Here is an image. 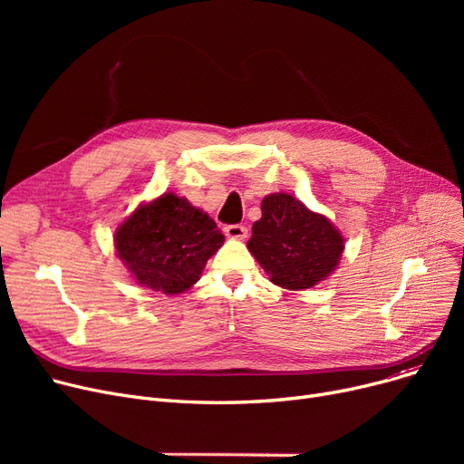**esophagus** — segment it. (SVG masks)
Returning <instances> with one entry per match:
<instances>
[{
	"label": "esophagus",
	"mask_w": 464,
	"mask_h": 464,
	"mask_svg": "<svg viewBox=\"0 0 464 464\" xmlns=\"http://www.w3.org/2000/svg\"><path fill=\"white\" fill-rule=\"evenodd\" d=\"M224 233H226V237H227V238L245 240V238H246V235H248V229H246L245 226H238V224H235V226H227V227L224 229Z\"/></svg>",
	"instance_id": "1"
}]
</instances>
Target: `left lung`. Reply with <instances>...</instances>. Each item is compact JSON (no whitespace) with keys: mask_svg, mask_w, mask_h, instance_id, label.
I'll return each mask as SVG.
<instances>
[{"mask_svg":"<svg viewBox=\"0 0 464 464\" xmlns=\"http://www.w3.org/2000/svg\"><path fill=\"white\" fill-rule=\"evenodd\" d=\"M246 246L273 284L301 291L333 275L344 237L324 214L280 191L261 201V219L254 222Z\"/></svg>","mask_w":464,"mask_h":464,"instance_id":"left-lung-1","label":"left lung"}]
</instances>
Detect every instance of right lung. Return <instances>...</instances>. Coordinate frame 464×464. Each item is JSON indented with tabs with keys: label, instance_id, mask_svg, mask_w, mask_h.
I'll use <instances>...</instances> for the list:
<instances>
[{
	"label": "right lung",
	"instance_id": "add662e5",
	"mask_svg": "<svg viewBox=\"0 0 464 464\" xmlns=\"http://www.w3.org/2000/svg\"><path fill=\"white\" fill-rule=\"evenodd\" d=\"M226 237L214 219L175 193L139 205L114 231L116 256L139 285L179 295L199 280Z\"/></svg>",
	"mask_w": 464,
	"mask_h": 464
}]
</instances>
